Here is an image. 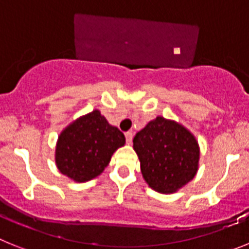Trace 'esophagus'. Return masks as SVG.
<instances>
[{"instance_id": "34e87169", "label": "esophagus", "mask_w": 249, "mask_h": 249, "mask_svg": "<svg viewBox=\"0 0 249 249\" xmlns=\"http://www.w3.org/2000/svg\"><path fill=\"white\" fill-rule=\"evenodd\" d=\"M133 131H126V133H125V139H126V142L127 144H130L131 142V140H133Z\"/></svg>"}]
</instances>
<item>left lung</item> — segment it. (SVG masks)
I'll use <instances>...</instances> for the list:
<instances>
[{"label":"left lung","instance_id":"1","mask_svg":"<svg viewBox=\"0 0 249 249\" xmlns=\"http://www.w3.org/2000/svg\"><path fill=\"white\" fill-rule=\"evenodd\" d=\"M142 178L159 193H174L198 170L199 146L184 126L158 116L134 137Z\"/></svg>","mask_w":249,"mask_h":249}]
</instances>
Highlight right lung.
Segmentation results:
<instances>
[{
	"label": "right lung",
	"instance_id": "1",
	"mask_svg": "<svg viewBox=\"0 0 249 249\" xmlns=\"http://www.w3.org/2000/svg\"><path fill=\"white\" fill-rule=\"evenodd\" d=\"M125 144V137L111 126L99 110L79 118L60 134L56 145V165L75 181L98 177L110 163L111 155Z\"/></svg>",
	"mask_w": 249,
	"mask_h": 249
}]
</instances>
